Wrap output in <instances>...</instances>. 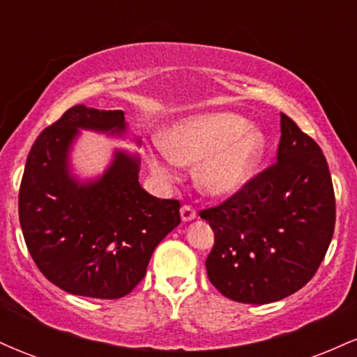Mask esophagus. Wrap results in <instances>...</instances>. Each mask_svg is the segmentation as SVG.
I'll use <instances>...</instances> for the list:
<instances>
[{"label": "esophagus", "instance_id": "1", "mask_svg": "<svg viewBox=\"0 0 357 357\" xmlns=\"http://www.w3.org/2000/svg\"><path fill=\"white\" fill-rule=\"evenodd\" d=\"M196 210L195 208L191 206V204H183V208H181V218H183V221H192L196 218Z\"/></svg>", "mask_w": 357, "mask_h": 357}]
</instances>
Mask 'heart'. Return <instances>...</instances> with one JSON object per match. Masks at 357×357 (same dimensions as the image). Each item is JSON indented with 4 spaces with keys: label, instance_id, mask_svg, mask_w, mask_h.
<instances>
[{
    "label": "heart",
    "instance_id": "obj_1",
    "mask_svg": "<svg viewBox=\"0 0 357 357\" xmlns=\"http://www.w3.org/2000/svg\"><path fill=\"white\" fill-rule=\"evenodd\" d=\"M247 119L230 112L204 114L178 122L162 139V149L176 165L198 166L196 181L206 195L230 196L247 183L265 149V139L248 129ZM151 167L169 176L159 159Z\"/></svg>",
    "mask_w": 357,
    "mask_h": 357
}]
</instances>
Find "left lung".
<instances>
[{"label":"left lung","instance_id":"1","mask_svg":"<svg viewBox=\"0 0 357 357\" xmlns=\"http://www.w3.org/2000/svg\"><path fill=\"white\" fill-rule=\"evenodd\" d=\"M280 132L273 165L199 211L215 231L208 278L241 304H268L301 290L334 235L335 196L322 149L285 114Z\"/></svg>","mask_w":357,"mask_h":357}]
</instances>
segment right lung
Instances as JSON below:
<instances>
[{"instance_id": "right-lung-1", "label": "right lung", "mask_w": 357, "mask_h": 357, "mask_svg": "<svg viewBox=\"0 0 357 357\" xmlns=\"http://www.w3.org/2000/svg\"><path fill=\"white\" fill-rule=\"evenodd\" d=\"M79 127L122 132L124 112L79 104L42 130L20 184V225L53 285L73 296L121 298L144 278L159 241L181 223V203L142 190L139 161L124 153L99 181H73L67 153Z\"/></svg>"}]
</instances>
